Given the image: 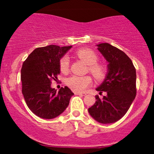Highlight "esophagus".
I'll use <instances>...</instances> for the list:
<instances>
[{
	"label": "esophagus",
	"instance_id": "1",
	"mask_svg": "<svg viewBox=\"0 0 154 154\" xmlns=\"http://www.w3.org/2000/svg\"><path fill=\"white\" fill-rule=\"evenodd\" d=\"M75 95H85V93H79V92H75Z\"/></svg>",
	"mask_w": 154,
	"mask_h": 154
}]
</instances>
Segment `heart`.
<instances>
[{
    "instance_id": "heart-1",
    "label": "heart",
    "mask_w": 154,
    "mask_h": 154,
    "mask_svg": "<svg viewBox=\"0 0 154 154\" xmlns=\"http://www.w3.org/2000/svg\"><path fill=\"white\" fill-rule=\"evenodd\" d=\"M77 55L80 59L88 65L89 71L95 79L100 80L105 77L106 69L104 65L97 63L98 57L93 51L88 48L81 49L77 51ZM69 66V60L66 56H63L60 60V69L63 73H66ZM92 82V78L90 76H77L72 75L66 79V83L72 91L82 92L88 87Z\"/></svg>"
}]
</instances>
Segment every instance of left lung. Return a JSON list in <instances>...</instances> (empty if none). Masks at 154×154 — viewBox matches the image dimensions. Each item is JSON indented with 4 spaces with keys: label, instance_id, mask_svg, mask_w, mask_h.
<instances>
[{
    "label": "left lung",
    "instance_id": "obj_1",
    "mask_svg": "<svg viewBox=\"0 0 154 154\" xmlns=\"http://www.w3.org/2000/svg\"><path fill=\"white\" fill-rule=\"evenodd\" d=\"M108 63L107 73L96 91L106 92L102 99L88 109L90 115L102 124L114 123L128 112L136 95V70L131 59L122 51L109 43L96 45Z\"/></svg>",
    "mask_w": 154,
    "mask_h": 154
}]
</instances>
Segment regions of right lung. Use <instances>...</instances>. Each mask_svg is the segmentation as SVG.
Wrapping results in <instances>:
<instances>
[{"label":"right lung","mask_w":154,"mask_h":154,"mask_svg":"<svg viewBox=\"0 0 154 154\" xmlns=\"http://www.w3.org/2000/svg\"><path fill=\"white\" fill-rule=\"evenodd\" d=\"M72 46L50 45L35 49L22 64L21 80L26 105L43 119H54L66 110L74 93L68 87L51 88L59 75L60 59Z\"/></svg>","instance_id":"right-lung-1"}]
</instances>
